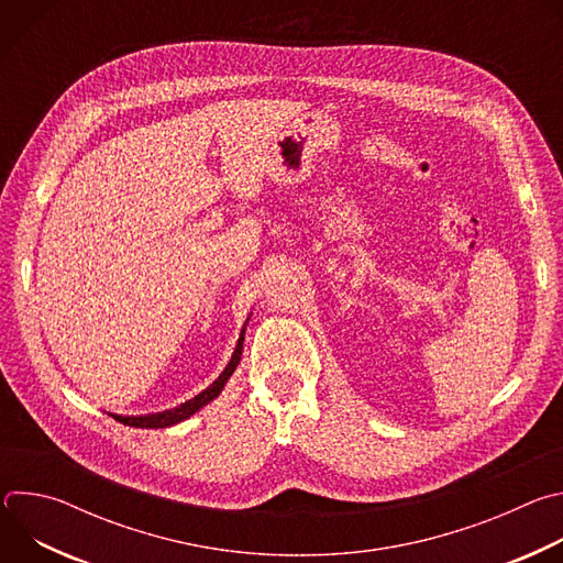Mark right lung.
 <instances>
[{"instance_id":"add662e5","label":"right lung","mask_w":563,"mask_h":563,"mask_svg":"<svg viewBox=\"0 0 563 563\" xmlns=\"http://www.w3.org/2000/svg\"><path fill=\"white\" fill-rule=\"evenodd\" d=\"M247 323H250V318L245 320L243 330H240V339H238V343H235V350H233V354H231V361L227 363V367L220 372V376H218L207 389H202V391L196 394L194 398L185 400L183 406H178V408H174V410L155 412V415H142V417H122V415H111V417H113L115 421L124 423V426H131V428H151V430H155V428H172V426H176V423H180V421L194 417L198 410H202L207 404H211V400L222 391V387H224V383L229 380V376L235 372V367H238V363H240V356H243V341H245Z\"/></svg>"}]
</instances>
